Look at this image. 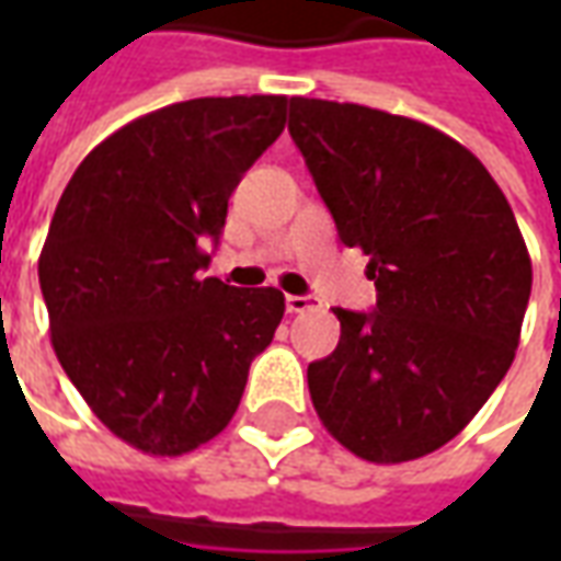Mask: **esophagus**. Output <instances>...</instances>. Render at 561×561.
I'll use <instances>...</instances> for the list:
<instances>
[{
    "instance_id": "34e87169",
    "label": "esophagus",
    "mask_w": 561,
    "mask_h": 561,
    "mask_svg": "<svg viewBox=\"0 0 561 561\" xmlns=\"http://www.w3.org/2000/svg\"><path fill=\"white\" fill-rule=\"evenodd\" d=\"M285 306H288V312H291V316H300V312L316 309V300H312V297H297V294H288V297H285Z\"/></svg>"
}]
</instances>
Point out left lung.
Wrapping results in <instances>:
<instances>
[{
  "label": "left lung",
  "instance_id": "left-lung-1",
  "mask_svg": "<svg viewBox=\"0 0 561 561\" xmlns=\"http://www.w3.org/2000/svg\"><path fill=\"white\" fill-rule=\"evenodd\" d=\"M288 131L378 291L373 312L333 309L340 345L309 364L312 405L366 462L426 457L517 352L531 257L514 209L478 156L409 116L297 95Z\"/></svg>",
  "mask_w": 561,
  "mask_h": 561
}]
</instances>
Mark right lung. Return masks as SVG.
<instances>
[{"instance_id": "right-lung-1", "label": "right lung", "mask_w": 561, "mask_h": 561, "mask_svg": "<svg viewBox=\"0 0 561 561\" xmlns=\"http://www.w3.org/2000/svg\"><path fill=\"white\" fill-rule=\"evenodd\" d=\"M285 107V95H231L138 116L56 204L38 257L54 352L92 414L149 457H183L231 423L285 316L276 288L201 273V237L219 240Z\"/></svg>"}]
</instances>
